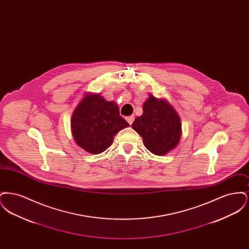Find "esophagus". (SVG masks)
<instances>
[{"instance_id":"1","label":"esophagus","mask_w":249,"mask_h":249,"mask_svg":"<svg viewBox=\"0 0 249 249\" xmlns=\"http://www.w3.org/2000/svg\"><path fill=\"white\" fill-rule=\"evenodd\" d=\"M126 119H127V121L129 122V124L130 125V124L133 122V120H134V116H130V117H127Z\"/></svg>"}]
</instances>
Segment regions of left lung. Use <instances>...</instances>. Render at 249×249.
Segmentation results:
<instances>
[{
	"instance_id": "1",
	"label": "left lung",
	"mask_w": 249,
	"mask_h": 249,
	"mask_svg": "<svg viewBox=\"0 0 249 249\" xmlns=\"http://www.w3.org/2000/svg\"><path fill=\"white\" fill-rule=\"evenodd\" d=\"M142 138L144 146L155 155H165L180 142L181 120L167 101L149 94L143 103L142 115L131 124Z\"/></svg>"
}]
</instances>
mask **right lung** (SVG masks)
Instances as JSON below:
<instances>
[{"instance_id":"1","label":"right lung","mask_w":249,"mask_h":249,"mask_svg":"<svg viewBox=\"0 0 249 249\" xmlns=\"http://www.w3.org/2000/svg\"><path fill=\"white\" fill-rule=\"evenodd\" d=\"M130 124L119 115L118 105L99 93L85 95L72 112L71 129L77 145L100 154L112 144L115 135Z\"/></svg>"}]
</instances>
